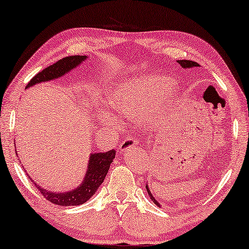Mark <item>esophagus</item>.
Here are the masks:
<instances>
[{"instance_id":"obj_1","label":"esophagus","mask_w":249,"mask_h":249,"mask_svg":"<svg viewBox=\"0 0 249 249\" xmlns=\"http://www.w3.org/2000/svg\"><path fill=\"white\" fill-rule=\"evenodd\" d=\"M139 146V142L136 141L132 137H128L125 138L124 142L120 144V151L121 152H127L129 148L131 147H138Z\"/></svg>"}]
</instances>
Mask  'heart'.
I'll return each instance as SVG.
<instances>
[{
    "label": "heart",
    "mask_w": 249,
    "mask_h": 249,
    "mask_svg": "<svg viewBox=\"0 0 249 249\" xmlns=\"http://www.w3.org/2000/svg\"><path fill=\"white\" fill-rule=\"evenodd\" d=\"M176 95V85L168 77L155 73L142 74L118 83L104 100V105L110 113L129 119L144 113L145 121L154 124L172 103ZM101 118L105 122L111 120L107 112H103Z\"/></svg>",
    "instance_id": "heart-1"
}]
</instances>
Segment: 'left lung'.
<instances>
[{
	"label": "left lung",
	"instance_id": "8db88e82",
	"mask_svg": "<svg viewBox=\"0 0 249 249\" xmlns=\"http://www.w3.org/2000/svg\"><path fill=\"white\" fill-rule=\"evenodd\" d=\"M178 63L180 64V66H181V68H183V69H190V68L199 67L198 63L195 62V61H190V60H179ZM146 190H147V194L149 195V197H151V199L153 200V203L156 204V205L161 207V205H160V203L154 198V196H153V194L151 193V190H149L147 183H146Z\"/></svg>",
	"mask_w": 249,
	"mask_h": 249
}]
</instances>
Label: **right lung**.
Listing matches in <instances>:
<instances>
[{
	"mask_svg": "<svg viewBox=\"0 0 249 249\" xmlns=\"http://www.w3.org/2000/svg\"><path fill=\"white\" fill-rule=\"evenodd\" d=\"M86 59L87 55H73L67 56L62 60L57 61V62L52 64V66L47 67L46 69H44L40 71V72L37 73L36 76L27 84L26 89L40 83L51 81L64 76V74L70 72L71 70L76 69V68L78 66H80ZM115 153L117 152H115L114 149L105 153H91L89 155V161H88L87 170L86 173H85L84 180L80 182L79 186L71 190H68V192L55 193L52 192V190L43 188V187L37 185L36 182L34 183H35V186L37 187V189L39 190L40 194H43V196L45 197L47 200L55 204V205H81V204L86 203L87 200L97 192V189L100 188L102 183H103L105 177L107 175L108 169H110L111 163L113 162V159L115 158ZM27 176H28L29 179L32 180V177H30L28 173H27Z\"/></svg>",
	"mask_w": 249,
	"mask_h": 249,
	"instance_id": "add662e5",
	"label": "right lung"
}]
</instances>
